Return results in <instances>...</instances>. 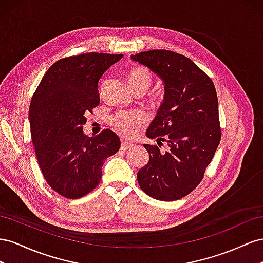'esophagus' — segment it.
<instances>
[{"label":"esophagus","instance_id":"esophagus-1","mask_svg":"<svg viewBox=\"0 0 263 263\" xmlns=\"http://www.w3.org/2000/svg\"><path fill=\"white\" fill-rule=\"evenodd\" d=\"M133 146L132 143H130V142H126V141H121V149H123V151H125V149H129Z\"/></svg>","mask_w":263,"mask_h":263}]
</instances>
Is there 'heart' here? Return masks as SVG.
<instances>
[{"label": "heart", "instance_id": "obj_1", "mask_svg": "<svg viewBox=\"0 0 263 263\" xmlns=\"http://www.w3.org/2000/svg\"><path fill=\"white\" fill-rule=\"evenodd\" d=\"M153 82L152 73L144 67H134L127 72V84L137 93H144ZM145 115L142 111H122L111 119V124L122 137L131 138L145 122Z\"/></svg>", "mask_w": 263, "mask_h": 263}]
</instances>
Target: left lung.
<instances>
[{
  "label": "left lung",
  "instance_id": "left-lung-1",
  "mask_svg": "<svg viewBox=\"0 0 263 263\" xmlns=\"http://www.w3.org/2000/svg\"><path fill=\"white\" fill-rule=\"evenodd\" d=\"M131 59L161 77L165 90L146 131L157 145H143L149 160L138 172L139 185L157 200L183 198L201 182L221 139L214 82L190 58L171 50L142 51ZM163 141L169 146L165 153Z\"/></svg>",
  "mask_w": 263,
  "mask_h": 263
}]
</instances>
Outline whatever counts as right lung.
<instances>
[{"label": "right lung", "instance_id": "add662e5", "mask_svg": "<svg viewBox=\"0 0 263 263\" xmlns=\"http://www.w3.org/2000/svg\"><path fill=\"white\" fill-rule=\"evenodd\" d=\"M122 54L87 52L59 59L44 74L29 106L31 137L48 185L63 197L77 199L100 183L102 165L121 143L103 130L89 138L86 116L100 103L98 82Z\"/></svg>", "mask_w": 263, "mask_h": 263}]
</instances>
